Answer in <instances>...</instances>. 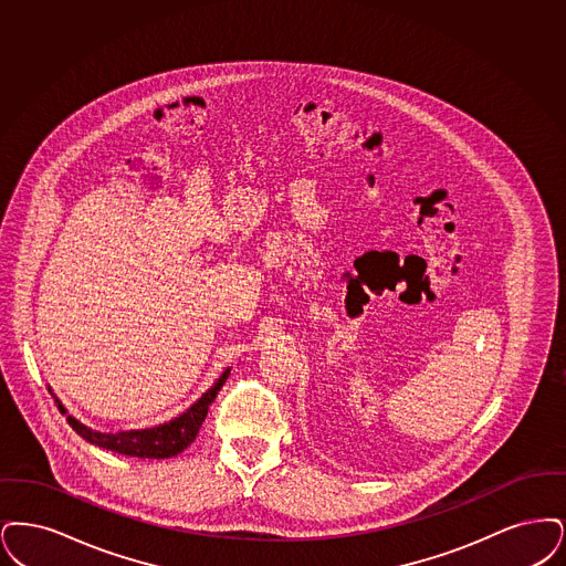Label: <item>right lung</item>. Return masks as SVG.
<instances>
[{"label": "right lung", "mask_w": 566, "mask_h": 566, "mask_svg": "<svg viewBox=\"0 0 566 566\" xmlns=\"http://www.w3.org/2000/svg\"><path fill=\"white\" fill-rule=\"evenodd\" d=\"M228 374H230V369H226L221 374L218 382L202 395L188 412H184L181 417L175 418L171 422L154 427V429L124 431V433H97V431L80 424L74 418H70V422H72L75 433H80L86 442L95 443L98 448L126 454V457H137V459H169L195 442L198 429L207 417V410L220 394Z\"/></svg>", "instance_id": "right-lung-1"}]
</instances>
